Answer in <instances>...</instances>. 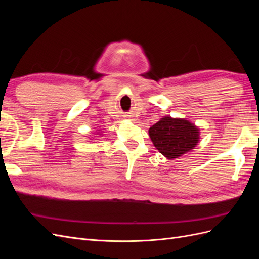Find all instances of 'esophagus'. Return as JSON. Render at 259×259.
Wrapping results in <instances>:
<instances>
[{
    "mask_svg": "<svg viewBox=\"0 0 259 259\" xmlns=\"http://www.w3.org/2000/svg\"><path fill=\"white\" fill-rule=\"evenodd\" d=\"M126 116H127V115H126Z\"/></svg>",
    "mask_w": 259,
    "mask_h": 259,
    "instance_id": "obj_1",
    "label": "esophagus"
}]
</instances>
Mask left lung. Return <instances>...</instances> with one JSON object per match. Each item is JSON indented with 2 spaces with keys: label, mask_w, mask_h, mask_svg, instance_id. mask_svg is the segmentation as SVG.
<instances>
[{
  "label": "left lung",
  "mask_w": 259,
  "mask_h": 259,
  "mask_svg": "<svg viewBox=\"0 0 259 259\" xmlns=\"http://www.w3.org/2000/svg\"><path fill=\"white\" fill-rule=\"evenodd\" d=\"M148 132L153 146L168 160L190 152L200 142V128L180 117L164 116Z\"/></svg>",
  "instance_id": "obj_1"
}]
</instances>
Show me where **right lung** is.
<instances>
[{"label":"right lung","mask_w":259,"mask_h":259,"mask_svg":"<svg viewBox=\"0 0 259 259\" xmlns=\"http://www.w3.org/2000/svg\"><path fill=\"white\" fill-rule=\"evenodd\" d=\"M103 133H104V132H101V131H99V130H98V132H97V134H96V135H103Z\"/></svg>","instance_id":"1"}]
</instances>
